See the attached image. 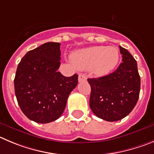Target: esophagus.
I'll return each instance as SVG.
<instances>
[{"mask_svg": "<svg viewBox=\"0 0 154 154\" xmlns=\"http://www.w3.org/2000/svg\"><path fill=\"white\" fill-rule=\"evenodd\" d=\"M87 80V76L86 74H80L78 77V81L79 82H82V81H84V80Z\"/></svg>", "mask_w": 154, "mask_h": 154, "instance_id": "34e87169", "label": "esophagus"}]
</instances>
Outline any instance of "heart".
<instances>
[{"label": "heart", "mask_w": 154, "mask_h": 154, "mask_svg": "<svg viewBox=\"0 0 154 154\" xmlns=\"http://www.w3.org/2000/svg\"><path fill=\"white\" fill-rule=\"evenodd\" d=\"M73 62L78 68L88 70L98 76L112 71L119 60V51L114 46H93L80 49L72 54Z\"/></svg>", "instance_id": "1"}]
</instances>
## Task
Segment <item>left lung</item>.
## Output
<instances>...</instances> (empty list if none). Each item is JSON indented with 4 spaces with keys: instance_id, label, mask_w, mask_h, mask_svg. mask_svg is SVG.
Masks as SVG:
<instances>
[{
    "instance_id": "8db88e82",
    "label": "left lung",
    "mask_w": 154,
    "mask_h": 154,
    "mask_svg": "<svg viewBox=\"0 0 154 154\" xmlns=\"http://www.w3.org/2000/svg\"><path fill=\"white\" fill-rule=\"evenodd\" d=\"M122 63L114 72L98 78H89L91 87L90 106L97 117L116 122L126 117L137 104L140 77L137 61L128 50L119 46Z\"/></svg>"
}]
</instances>
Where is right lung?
Returning a JSON list of instances; mask_svg holds the SVG:
<instances>
[{
  "instance_id": "1",
  "label": "right lung",
  "mask_w": 154,
  "mask_h": 154,
  "mask_svg": "<svg viewBox=\"0 0 154 154\" xmlns=\"http://www.w3.org/2000/svg\"><path fill=\"white\" fill-rule=\"evenodd\" d=\"M61 44L46 42L28 51L17 66L14 90L23 114L37 123H49L62 115L78 75L64 77L57 71Z\"/></svg>"
}]
</instances>
